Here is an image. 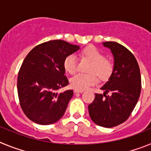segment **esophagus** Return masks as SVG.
Wrapping results in <instances>:
<instances>
[{
	"label": "esophagus",
	"instance_id": "obj_1",
	"mask_svg": "<svg viewBox=\"0 0 151 151\" xmlns=\"http://www.w3.org/2000/svg\"><path fill=\"white\" fill-rule=\"evenodd\" d=\"M83 91H78V90H75L74 91V93L75 94H77V93H82Z\"/></svg>",
	"mask_w": 151,
	"mask_h": 151
}]
</instances>
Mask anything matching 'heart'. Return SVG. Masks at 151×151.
I'll list each match as a JSON object with an SVG mask.
<instances>
[{
    "label": "heart",
    "instance_id": "1",
    "mask_svg": "<svg viewBox=\"0 0 151 151\" xmlns=\"http://www.w3.org/2000/svg\"><path fill=\"white\" fill-rule=\"evenodd\" d=\"M82 58L91 62L88 71L91 73H78L70 79L72 88L76 90L84 91L97 82V75L101 80H106L110 76L113 70L111 61L105 58L104 54L94 46L86 47L80 52ZM63 67L66 73L74 74L78 69L77 58L74 54H69L64 59Z\"/></svg>",
    "mask_w": 151,
    "mask_h": 151
}]
</instances>
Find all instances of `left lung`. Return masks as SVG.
Here are the masks:
<instances>
[{
	"label": "left lung",
	"mask_w": 151,
	"mask_h": 151,
	"mask_svg": "<svg viewBox=\"0 0 151 151\" xmlns=\"http://www.w3.org/2000/svg\"><path fill=\"white\" fill-rule=\"evenodd\" d=\"M103 45L111 50L113 70L101 88L104 94H95L88 112L94 123L112 128L125 122L135 107L141 94V78L138 62L126 47L115 41L103 42ZM107 92H111V95L106 96Z\"/></svg>",
	"instance_id": "1"
}]
</instances>
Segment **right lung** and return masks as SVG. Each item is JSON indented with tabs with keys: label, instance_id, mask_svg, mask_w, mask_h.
Masks as SVG:
<instances>
[{
	"label": "right lung",
	"instance_id": "1",
	"mask_svg": "<svg viewBox=\"0 0 151 151\" xmlns=\"http://www.w3.org/2000/svg\"><path fill=\"white\" fill-rule=\"evenodd\" d=\"M62 40L35 47L21 66L17 78L20 106L26 116L39 125H50L64 115L73 90L58 93L69 84L64 59L79 49Z\"/></svg>",
	"mask_w": 151,
	"mask_h": 151
}]
</instances>
